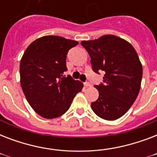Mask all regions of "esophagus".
Instances as JSON below:
<instances>
[{
	"mask_svg": "<svg viewBox=\"0 0 157 157\" xmlns=\"http://www.w3.org/2000/svg\"><path fill=\"white\" fill-rule=\"evenodd\" d=\"M84 86H86V87H90L91 85L90 83H89V82H85V83H84Z\"/></svg>",
	"mask_w": 157,
	"mask_h": 157,
	"instance_id": "esophagus-1",
	"label": "esophagus"
}]
</instances>
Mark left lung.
<instances>
[{"instance_id": "obj_1", "label": "left lung", "mask_w": 157, "mask_h": 157, "mask_svg": "<svg viewBox=\"0 0 157 157\" xmlns=\"http://www.w3.org/2000/svg\"><path fill=\"white\" fill-rule=\"evenodd\" d=\"M81 45L90 57L94 71L105 72L103 83L94 86L99 95L91 108L102 119H118L130 108L140 90L143 67L136 50L114 35L83 40Z\"/></svg>"}]
</instances>
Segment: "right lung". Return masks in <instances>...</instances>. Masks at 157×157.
Wrapping results in <instances>:
<instances>
[{
  "label": "right lung",
  "mask_w": 157,
  "mask_h": 157,
  "mask_svg": "<svg viewBox=\"0 0 157 157\" xmlns=\"http://www.w3.org/2000/svg\"><path fill=\"white\" fill-rule=\"evenodd\" d=\"M78 44L58 36H45L34 40L23 54L20 62V83L28 103L40 117L56 118L69 109L83 84L67 70V54Z\"/></svg>",
  "instance_id": "obj_1"
}]
</instances>
